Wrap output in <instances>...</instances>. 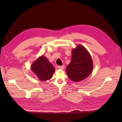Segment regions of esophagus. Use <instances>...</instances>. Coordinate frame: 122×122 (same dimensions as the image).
I'll use <instances>...</instances> for the list:
<instances>
[{
	"label": "esophagus",
	"instance_id": "1",
	"mask_svg": "<svg viewBox=\"0 0 122 122\" xmlns=\"http://www.w3.org/2000/svg\"><path fill=\"white\" fill-rule=\"evenodd\" d=\"M57 68L59 69H63L65 68V66L63 65V66H57Z\"/></svg>",
	"mask_w": 122,
	"mask_h": 122
}]
</instances>
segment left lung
<instances>
[{"label":"left lung","mask_w":122,"mask_h":122,"mask_svg":"<svg viewBox=\"0 0 122 122\" xmlns=\"http://www.w3.org/2000/svg\"><path fill=\"white\" fill-rule=\"evenodd\" d=\"M93 62L90 53L85 47L77 45L71 51V60L66 68L68 77L74 82L86 79L92 73Z\"/></svg>","instance_id":"left-lung-1"}]
</instances>
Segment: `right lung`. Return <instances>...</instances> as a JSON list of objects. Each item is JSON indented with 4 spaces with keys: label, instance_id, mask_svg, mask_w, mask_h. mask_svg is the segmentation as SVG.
Returning a JSON list of instances; mask_svg holds the SVG:
<instances>
[{
    "label": "right lung",
    "instance_id": "add662e5",
    "mask_svg": "<svg viewBox=\"0 0 122 122\" xmlns=\"http://www.w3.org/2000/svg\"><path fill=\"white\" fill-rule=\"evenodd\" d=\"M30 69L36 74L37 78L42 81L51 79L55 72L53 66L49 62L47 57L43 55L39 57L33 62Z\"/></svg>",
    "mask_w": 122,
    "mask_h": 122
}]
</instances>
